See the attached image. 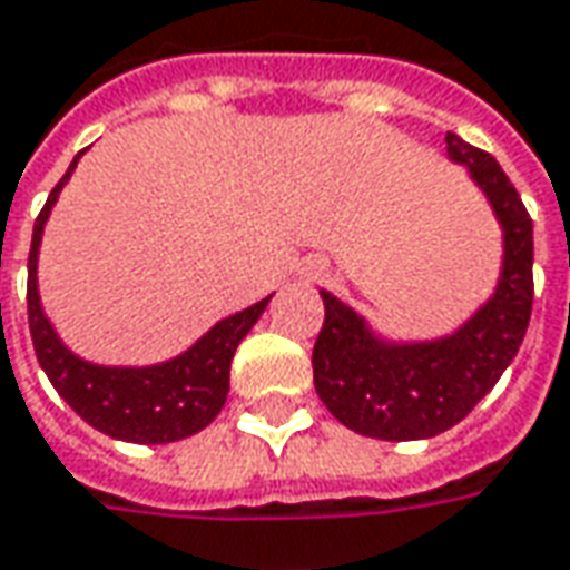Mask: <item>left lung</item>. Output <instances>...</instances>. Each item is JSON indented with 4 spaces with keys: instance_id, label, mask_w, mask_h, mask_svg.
<instances>
[{
    "instance_id": "1",
    "label": "left lung",
    "mask_w": 570,
    "mask_h": 570,
    "mask_svg": "<svg viewBox=\"0 0 570 570\" xmlns=\"http://www.w3.org/2000/svg\"><path fill=\"white\" fill-rule=\"evenodd\" d=\"M505 230V262L493 299L452 336L383 343L350 305L321 293L324 327L312 350L315 390L350 431L374 440H428L462 421L512 365L533 308V220L499 161L446 134Z\"/></svg>"
}]
</instances>
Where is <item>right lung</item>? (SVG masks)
I'll use <instances>...</instances> for the list:
<instances>
[{
	"label": "right lung",
	"mask_w": 570,
	"mask_h": 570,
	"mask_svg": "<svg viewBox=\"0 0 570 570\" xmlns=\"http://www.w3.org/2000/svg\"><path fill=\"white\" fill-rule=\"evenodd\" d=\"M77 158L49 193L33 224V243L27 258V321H30L37 362L58 390V396L96 431L124 443H174L193 436L208 428L224 409L236 346L253 331L271 296L218 321L196 346H189L184 355L161 365L102 367L77 358L71 350H65L52 324L46 321L37 293V253H40L42 224L49 218V208L56 205L58 189L68 184Z\"/></svg>",
	"instance_id": "right-lung-1"
}]
</instances>
